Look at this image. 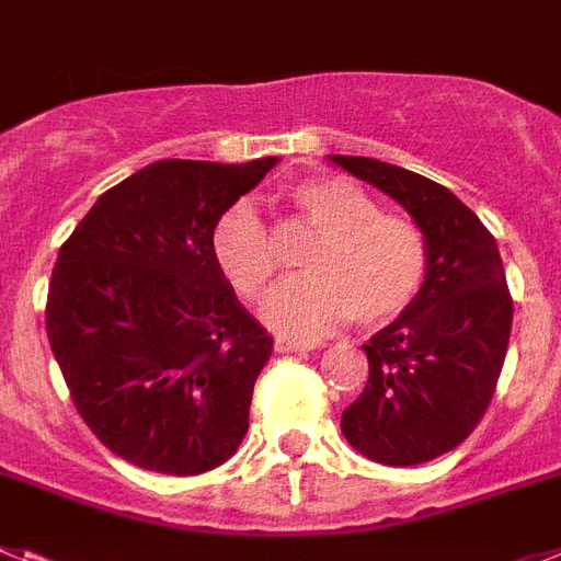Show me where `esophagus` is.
<instances>
[{
  "label": "esophagus",
  "mask_w": 561,
  "mask_h": 561,
  "mask_svg": "<svg viewBox=\"0 0 561 561\" xmlns=\"http://www.w3.org/2000/svg\"><path fill=\"white\" fill-rule=\"evenodd\" d=\"M276 353H305V350H316L319 341H305V339H287V335H276Z\"/></svg>",
  "instance_id": "34e87169"
}]
</instances>
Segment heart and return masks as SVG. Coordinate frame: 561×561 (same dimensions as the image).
<instances>
[{
  "label": "heart",
  "mask_w": 561,
  "mask_h": 561,
  "mask_svg": "<svg viewBox=\"0 0 561 561\" xmlns=\"http://www.w3.org/2000/svg\"><path fill=\"white\" fill-rule=\"evenodd\" d=\"M296 220L319 237L305 271L310 276L276 290L265 321L287 335H313L355 316L364 328L398 319L423 290L428 240L412 217L381 211L347 178H308L290 186ZM214 262L233 290L256 301L274 287L279 253L251 203H233L211 233Z\"/></svg>",
  "instance_id": "1"
}]
</instances>
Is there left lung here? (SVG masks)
Wrapping results in <instances>:
<instances>
[{"mask_svg": "<svg viewBox=\"0 0 561 561\" xmlns=\"http://www.w3.org/2000/svg\"><path fill=\"white\" fill-rule=\"evenodd\" d=\"M333 163L398 199L428 240L423 290L364 344L367 387L341 415L364 457L417 466L460 446L494 398L514 319L505 267L494 233L446 186L373 158Z\"/></svg>", "mask_w": 561, "mask_h": 561, "instance_id": "1", "label": "left lung"}]
</instances>
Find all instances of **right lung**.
<instances>
[{
	"mask_svg": "<svg viewBox=\"0 0 561 561\" xmlns=\"http://www.w3.org/2000/svg\"><path fill=\"white\" fill-rule=\"evenodd\" d=\"M274 165H146L101 194L58 251L53 355L92 435L138 469L203 474L245 437L274 339L233 296L211 233Z\"/></svg>",
	"mask_w": 561,
	"mask_h": 561,
	"instance_id": "obj_1",
	"label": "right lung"
}]
</instances>
